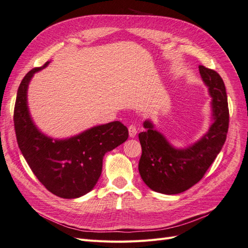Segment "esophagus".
Wrapping results in <instances>:
<instances>
[{
  "label": "esophagus",
  "mask_w": 248,
  "mask_h": 248,
  "mask_svg": "<svg viewBox=\"0 0 248 248\" xmlns=\"http://www.w3.org/2000/svg\"><path fill=\"white\" fill-rule=\"evenodd\" d=\"M128 131H129V137H130V138H134V137L137 136V133H138L137 127L134 126V125H130V126L128 127Z\"/></svg>",
  "instance_id": "esophagus-1"
}]
</instances>
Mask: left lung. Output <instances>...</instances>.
Masks as SVG:
<instances>
[{
    "label": "left lung",
    "mask_w": 248,
    "mask_h": 248,
    "mask_svg": "<svg viewBox=\"0 0 248 248\" xmlns=\"http://www.w3.org/2000/svg\"><path fill=\"white\" fill-rule=\"evenodd\" d=\"M199 70L211 97L208 131L193 144L176 148L155 128L152 120L142 123L139 134L141 156L139 171L142 181L156 192L177 194L189 189L205 175L226 141L229 128L228 97L223 80L216 71L200 65Z\"/></svg>",
    "instance_id": "left-lung-1"
}]
</instances>
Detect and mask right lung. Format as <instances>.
I'll use <instances>...</instances> for the list:
<instances>
[{
	"label": "right lung",
	"mask_w": 248,
	"mask_h": 248,
	"mask_svg": "<svg viewBox=\"0 0 248 248\" xmlns=\"http://www.w3.org/2000/svg\"><path fill=\"white\" fill-rule=\"evenodd\" d=\"M49 63L29 71L21 80L14 108V128L22 156L44 187L57 197L78 199L94 188L104 155L126 141L128 129L114 121L66 139L43 133L30 114L28 89L34 74Z\"/></svg>",
	"instance_id": "obj_1"
}]
</instances>
